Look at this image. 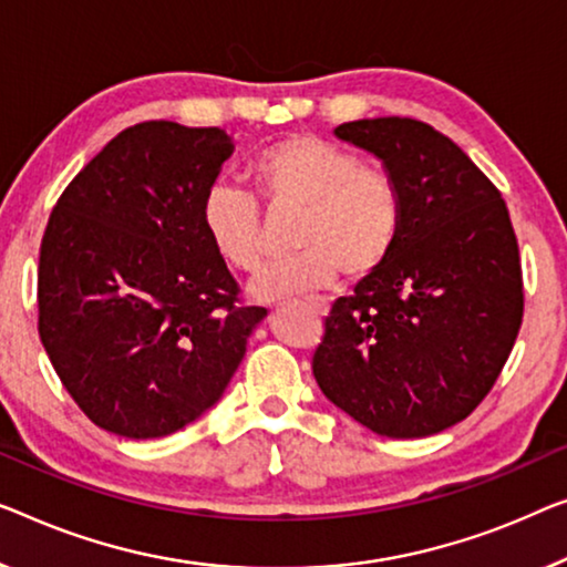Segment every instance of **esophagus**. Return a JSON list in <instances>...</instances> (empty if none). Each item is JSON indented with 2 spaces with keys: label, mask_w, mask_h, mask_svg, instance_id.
<instances>
[{
  "label": "esophagus",
  "mask_w": 567,
  "mask_h": 567,
  "mask_svg": "<svg viewBox=\"0 0 567 567\" xmlns=\"http://www.w3.org/2000/svg\"><path fill=\"white\" fill-rule=\"evenodd\" d=\"M308 306L318 312V316H328V310H331V306H328L326 298H308Z\"/></svg>",
  "instance_id": "obj_1"
}]
</instances>
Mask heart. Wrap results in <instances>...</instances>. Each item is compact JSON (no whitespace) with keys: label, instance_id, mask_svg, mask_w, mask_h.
Listing matches in <instances>:
<instances>
[{"label":"heart","instance_id":"1","mask_svg":"<svg viewBox=\"0 0 567 567\" xmlns=\"http://www.w3.org/2000/svg\"><path fill=\"white\" fill-rule=\"evenodd\" d=\"M249 177L272 218L298 216L300 255L255 285L259 300H285L377 275L394 255L404 224V190L390 167L361 163L353 150L318 134H287L259 147ZM200 226L226 265L259 275L269 265V224L257 198L214 183L200 198Z\"/></svg>","mask_w":567,"mask_h":567}]
</instances>
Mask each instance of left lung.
Wrapping results in <instances>:
<instances>
[{
	"label": "left lung",
	"mask_w": 567,
	"mask_h": 567,
	"mask_svg": "<svg viewBox=\"0 0 567 567\" xmlns=\"http://www.w3.org/2000/svg\"><path fill=\"white\" fill-rule=\"evenodd\" d=\"M400 177L394 255L338 298L312 374L346 415L384 437H425L466 420L517 341L519 244L496 185L451 137L408 116L336 126Z\"/></svg>",
	"instance_id": "1"
}]
</instances>
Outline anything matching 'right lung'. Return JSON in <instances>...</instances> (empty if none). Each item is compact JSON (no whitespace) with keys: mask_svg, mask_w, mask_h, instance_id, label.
Instances as JSON below:
<instances>
[{"mask_svg":"<svg viewBox=\"0 0 567 567\" xmlns=\"http://www.w3.org/2000/svg\"><path fill=\"white\" fill-rule=\"evenodd\" d=\"M218 126L142 122L68 183L38 265V331L94 425L147 441L206 412L267 316L200 226L231 155Z\"/></svg>","mask_w":567,"mask_h":567,"instance_id":"right-lung-1","label":"right lung"}]
</instances>
